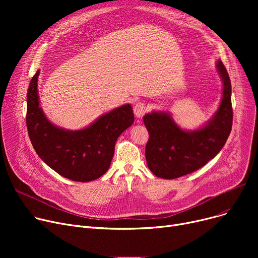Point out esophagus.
Returning a JSON list of instances; mask_svg holds the SVG:
<instances>
[{
	"instance_id": "34e87169",
	"label": "esophagus",
	"mask_w": 258,
	"mask_h": 258,
	"mask_svg": "<svg viewBox=\"0 0 258 258\" xmlns=\"http://www.w3.org/2000/svg\"><path fill=\"white\" fill-rule=\"evenodd\" d=\"M146 112V104L142 101L137 102L134 105V113L137 118H141Z\"/></svg>"
}]
</instances>
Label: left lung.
I'll return each mask as SVG.
<instances>
[{
  "label": "left lung",
  "instance_id": "8db88e82",
  "mask_svg": "<svg viewBox=\"0 0 258 258\" xmlns=\"http://www.w3.org/2000/svg\"><path fill=\"white\" fill-rule=\"evenodd\" d=\"M223 79V97L218 112L208 123L195 132L181 130L167 113L153 112L143 117L150 138L145 158L151 171L162 179H177L198 170L225 145L232 128L231 81L224 63L216 62Z\"/></svg>",
  "mask_w": 258,
  "mask_h": 258
}]
</instances>
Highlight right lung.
Masks as SVG:
<instances>
[{
    "instance_id": "add662e5",
    "label": "right lung",
    "mask_w": 258,
    "mask_h": 258,
    "mask_svg": "<svg viewBox=\"0 0 258 258\" xmlns=\"http://www.w3.org/2000/svg\"><path fill=\"white\" fill-rule=\"evenodd\" d=\"M31 78L27 93L26 123L38 157L62 177L76 182L100 178L111 165L118 137L134 123L131 104L102 115L90 126L67 131L53 125L39 106L37 78Z\"/></svg>"
}]
</instances>
